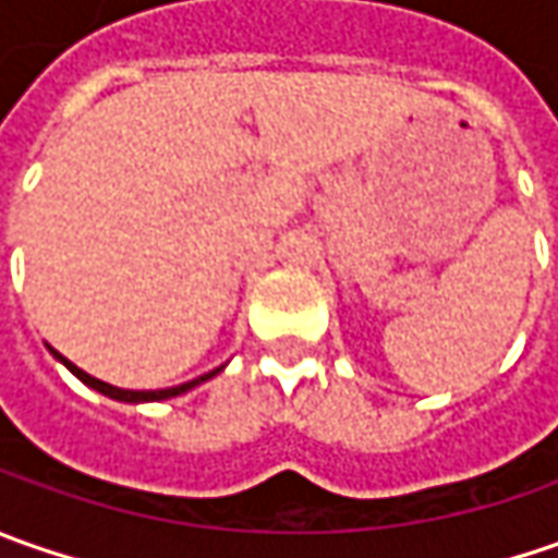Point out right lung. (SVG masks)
Here are the masks:
<instances>
[{
	"label": "right lung",
	"instance_id": "right-lung-1",
	"mask_svg": "<svg viewBox=\"0 0 558 558\" xmlns=\"http://www.w3.org/2000/svg\"><path fill=\"white\" fill-rule=\"evenodd\" d=\"M52 351V348H49ZM52 356L58 360V363H64L71 373L83 381V385H89L93 391H98V395L111 397V400H123V403H155V400H170V397H180L185 395V391H192V388H198L202 381H207V378H214L217 373H223V366H217V369H210V373L198 375V378H192V381H183V385H177V388H158V391H130V388H118V385H108V381H101V378H96V375L83 373L80 366H74L68 356H61L58 351H52Z\"/></svg>",
	"mask_w": 558,
	"mask_h": 558
}]
</instances>
